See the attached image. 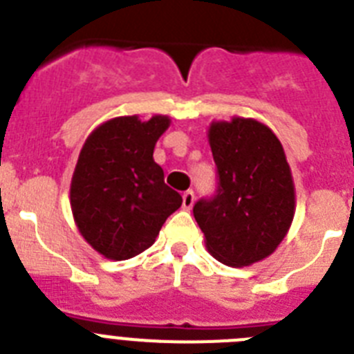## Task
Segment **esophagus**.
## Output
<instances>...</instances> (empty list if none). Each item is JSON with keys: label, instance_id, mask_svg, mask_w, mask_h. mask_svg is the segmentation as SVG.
<instances>
[{"label": "esophagus", "instance_id": "34e87169", "mask_svg": "<svg viewBox=\"0 0 354 354\" xmlns=\"http://www.w3.org/2000/svg\"><path fill=\"white\" fill-rule=\"evenodd\" d=\"M181 198H183V208H185V210H190V208L194 207L196 196L192 190H187V192H183V196H181Z\"/></svg>", "mask_w": 354, "mask_h": 354}]
</instances>
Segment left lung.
Instances as JSON below:
<instances>
[{"mask_svg": "<svg viewBox=\"0 0 354 354\" xmlns=\"http://www.w3.org/2000/svg\"><path fill=\"white\" fill-rule=\"evenodd\" d=\"M208 144L219 173L214 199L194 205L207 250L230 267L274 253L296 214V187L283 146L253 118L212 121Z\"/></svg>", "mask_w": 354, "mask_h": 354, "instance_id": "1", "label": "left lung"}]
</instances>
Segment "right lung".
Returning a JSON list of instances; mask_svg holds the SVG:
<instances>
[{
	"label": "right lung",
	"instance_id": "right-lung-1",
	"mask_svg": "<svg viewBox=\"0 0 354 354\" xmlns=\"http://www.w3.org/2000/svg\"><path fill=\"white\" fill-rule=\"evenodd\" d=\"M171 126L167 115H121L101 122L85 140L71 178L73 217L87 244L109 260H128L158 236L181 207L153 158L156 140Z\"/></svg>",
	"mask_w": 354,
	"mask_h": 354
}]
</instances>
